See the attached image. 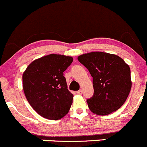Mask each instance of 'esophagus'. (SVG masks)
Returning <instances> with one entry per match:
<instances>
[{"label": "esophagus", "mask_w": 147, "mask_h": 147, "mask_svg": "<svg viewBox=\"0 0 147 147\" xmlns=\"http://www.w3.org/2000/svg\"><path fill=\"white\" fill-rule=\"evenodd\" d=\"M76 92H77V94H81L82 93H83V92H82L81 90H78Z\"/></svg>", "instance_id": "34e87169"}]
</instances>
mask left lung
<instances>
[{"mask_svg": "<svg viewBox=\"0 0 147 147\" xmlns=\"http://www.w3.org/2000/svg\"><path fill=\"white\" fill-rule=\"evenodd\" d=\"M93 78L94 94L87 100L94 114L105 116L116 111L125 102L132 87L130 69L116 55L91 52L78 57Z\"/></svg>", "mask_w": 147, "mask_h": 147, "instance_id": "obj_1", "label": "left lung"}]
</instances>
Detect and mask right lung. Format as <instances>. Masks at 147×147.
<instances>
[{
  "mask_svg": "<svg viewBox=\"0 0 147 147\" xmlns=\"http://www.w3.org/2000/svg\"><path fill=\"white\" fill-rule=\"evenodd\" d=\"M72 61V57L50 54L33 61L24 71L26 98L43 118L59 120L69 111L74 95L67 89L63 72Z\"/></svg>",
  "mask_w": 147,
  "mask_h": 147,
  "instance_id": "obj_1",
  "label": "right lung"
}]
</instances>
